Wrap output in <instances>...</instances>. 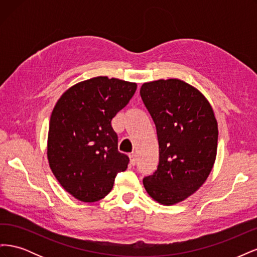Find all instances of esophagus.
<instances>
[{"instance_id":"obj_1","label":"esophagus","mask_w":257,"mask_h":257,"mask_svg":"<svg viewBox=\"0 0 257 257\" xmlns=\"http://www.w3.org/2000/svg\"><path fill=\"white\" fill-rule=\"evenodd\" d=\"M130 161H131V165H135L136 164V154L135 153H131L130 155Z\"/></svg>"}]
</instances>
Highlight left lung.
Wrapping results in <instances>:
<instances>
[{
    "instance_id": "8db88e82",
    "label": "left lung",
    "mask_w": 257,
    "mask_h": 257,
    "mask_svg": "<svg viewBox=\"0 0 257 257\" xmlns=\"http://www.w3.org/2000/svg\"><path fill=\"white\" fill-rule=\"evenodd\" d=\"M141 96L157 128L159 164L144 178L148 194L162 205H175L195 193L211 172L217 124L201 93L179 79L144 83Z\"/></svg>"
}]
</instances>
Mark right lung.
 Listing matches in <instances>:
<instances>
[{
  "mask_svg": "<svg viewBox=\"0 0 257 257\" xmlns=\"http://www.w3.org/2000/svg\"><path fill=\"white\" fill-rule=\"evenodd\" d=\"M137 84L95 77L75 84L51 113L48 161L60 184L84 203L104 198L130 159L118 151L111 120L133 97Z\"/></svg>",
  "mask_w": 257,
  "mask_h": 257,
  "instance_id": "right-lung-1",
  "label": "right lung"
}]
</instances>
